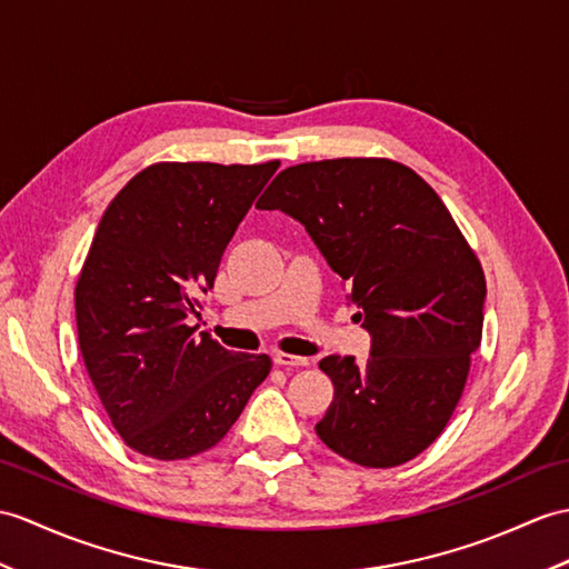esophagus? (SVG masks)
<instances>
[{"label":"esophagus","instance_id":"obj_1","mask_svg":"<svg viewBox=\"0 0 569 569\" xmlns=\"http://www.w3.org/2000/svg\"><path fill=\"white\" fill-rule=\"evenodd\" d=\"M273 363L276 366H283V368H302V366H308V359H302V356H293V353L276 351L273 353Z\"/></svg>","mask_w":569,"mask_h":569}]
</instances>
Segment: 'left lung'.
<instances>
[{
  "instance_id": "1",
  "label": "left lung",
  "mask_w": 569,
  "mask_h": 569,
  "mask_svg": "<svg viewBox=\"0 0 569 569\" xmlns=\"http://www.w3.org/2000/svg\"><path fill=\"white\" fill-rule=\"evenodd\" d=\"M306 224L371 332V356H325L335 398L315 431L341 458L395 468L451 419L482 339L485 271L415 169L339 157L283 169L257 201Z\"/></svg>"
}]
</instances>
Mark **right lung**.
Masks as SVG:
<instances>
[{"label":"right lung","instance_id":"right-lung-1","mask_svg":"<svg viewBox=\"0 0 569 569\" xmlns=\"http://www.w3.org/2000/svg\"><path fill=\"white\" fill-rule=\"evenodd\" d=\"M281 162H157L116 193L74 288L79 351L113 429L157 460L213 448L269 376L187 320Z\"/></svg>","mask_w":569,"mask_h":569}]
</instances>
